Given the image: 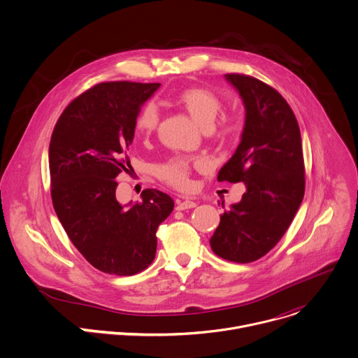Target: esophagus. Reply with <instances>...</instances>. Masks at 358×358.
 <instances>
[{
    "label": "esophagus",
    "instance_id": "1",
    "mask_svg": "<svg viewBox=\"0 0 358 358\" xmlns=\"http://www.w3.org/2000/svg\"><path fill=\"white\" fill-rule=\"evenodd\" d=\"M195 206H196V203H195L194 201H189V199H177V207H176V210L184 211V210L194 208Z\"/></svg>",
    "mask_w": 358,
    "mask_h": 358
}]
</instances>
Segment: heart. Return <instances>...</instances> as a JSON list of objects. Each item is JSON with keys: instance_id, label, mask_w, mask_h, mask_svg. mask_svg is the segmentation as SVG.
Segmentation results:
<instances>
[{"instance_id": "b5f03b06", "label": "heart", "mask_w": 358, "mask_h": 358, "mask_svg": "<svg viewBox=\"0 0 358 358\" xmlns=\"http://www.w3.org/2000/svg\"><path fill=\"white\" fill-rule=\"evenodd\" d=\"M177 103L192 117V120L202 129H210L218 113L222 109V101L218 94L210 89L201 86H189L178 92L176 96ZM160 115L155 105L147 103L137 113L134 127L141 137H148L156 131ZM238 133V124L231 117H222L217 136L221 138H231ZM206 163L202 160H187L182 157H173L156 169L157 177L166 184L177 189H188L191 185L189 176L192 169H203Z\"/></svg>"}]
</instances>
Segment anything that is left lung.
<instances>
[{
	"label": "left lung",
	"instance_id": "left-lung-1",
	"mask_svg": "<svg viewBox=\"0 0 358 358\" xmlns=\"http://www.w3.org/2000/svg\"><path fill=\"white\" fill-rule=\"evenodd\" d=\"M245 105V126L235 155L220 170L218 181L245 182L238 203L221 215L210 239L217 257L249 264L280 241L304 195L300 129L285 97L265 82L228 73Z\"/></svg>",
	"mask_w": 358,
	"mask_h": 358
}]
</instances>
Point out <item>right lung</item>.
I'll return each mask as SVG.
<instances>
[{"label": "right lung", "mask_w": 358, "mask_h": 358, "mask_svg": "<svg viewBox=\"0 0 358 358\" xmlns=\"http://www.w3.org/2000/svg\"><path fill=\"white\" fill-rule=\"evenodd\" d=\"M160 83L103 82L73 99L49 143L50 196L72 243L96 269L131 276L156 257L157 228L174 201L144 189L141 202L116 199V177L127 171V148L141 105Z\"/></svg>", "instance_id": "add662e5"}]
</instances>
